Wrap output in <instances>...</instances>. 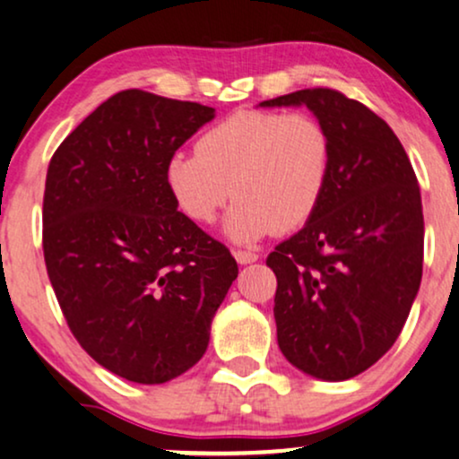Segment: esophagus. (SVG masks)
<instances>
[{
	"label": "esophagus",
	"instance_id": "esophagus-1",
	"mask_svg": "<svg viewBox=\"0 0 459 459\" xmlns=\"http://www.w3.org/2000/svg\"><path fill=\"white\" fill-rule=\"evenodd\" d=\"M234 257H236V262H238L240 265L253 264V262H257V259H259L257 253H253V251H242V248H234Z\"/></svg>",
	"mask_w": 459,
	"mask_h": 459
}]
</instances>
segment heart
Returning a JSON list of instances; mask_svg holds the SVG:
<instances>
[{"label": "heart", "instance_id": "heart-1", "mask_svg": "<svg viewBox=\"0 0 459 459\" xmlns=\"http://www.w3.org/2000/svg\"><path fill=\"white\" fill-rule=\"evenodd\" d=\"M330 168L332 138L316 117L240 110L208 127L195 152L169 157L166 185L195 223H212L230 197H238L225 234L248 242L302 228L321 204Z\"/></svg>", "mask_w": 459, "mask_h": 459}]
</instances>
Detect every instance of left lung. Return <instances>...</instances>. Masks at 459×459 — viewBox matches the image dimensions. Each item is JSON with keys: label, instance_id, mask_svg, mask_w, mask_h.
Listing matches in <instances>:
<instances>
[{"label": "left lung", "instance_id": "left-lung-1", "mask_svg": "<svg viewBox=\"0 0 459 459\" xmlns=\"http://www.w3.org/2000/svg\"><path fill=\"white\" fill-rule=\"evenodd\" d=\"M259 106H307L330 132L321 204L265 264L282 355L310 377L347 381L392 349L420 291V185L392 127L341 91L302 89Z\"/></svg>", "mask_w": 459, "mask_h": 459}]
</instances>
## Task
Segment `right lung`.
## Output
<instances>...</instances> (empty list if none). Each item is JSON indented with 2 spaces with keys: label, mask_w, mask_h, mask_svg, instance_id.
<instances>
[{
  "label": "right lung",
  "mask_w": 459,
  "mask_h": 459,
  "mask_svg": "<svg viewBox=\"0 0 459 459\" xmlns=\"http://www.w3.org/2000/svg\"><path fill=\"white\" fill-rule=\"evenodd\" d=\"M214 108L127 89L48 163L42 247L56 302L106 370L160 385L206 353L238 276L231 253L178 212L166 163Z\"/></svg>",
  "instance_id": "1"
}]
</instances>
